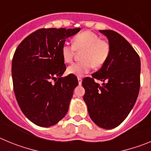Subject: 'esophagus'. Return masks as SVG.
<instances>
[{
    "mask_svg": "<svg viewBox=\"0 0 151 151\" xmlns=\"http://www.w3.org/2000/svg\"><path fill=\"white\" fill-rule=\"evenodd\" d=\"M78 85H82V78L81 77H78Z\"/></svg>",
    "mask_w": 151,
    "mask_h": 151,
    "instance_id": "34e87169",
    "label": "esophagus"
}]
</instances>
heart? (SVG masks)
Instances as JSON below:
<instances>
[{
	"instance_id": "b5f03b06",
	"label": "heart",
	"mask_w": 151,
	"mask_h": 151,
	"mask_svg": "<svg viewBox=\"0 0 151 151\" xmlns=\"http://www.w3.org/2000/svg\"><path fill=\"white\" fill-rule=\"evenodd\" d=\"M76 50L82 51V61L75 63L68 67L70 74L82 76L89 73L91 67L100 68L106 63L110 54V45L107 41L91 31H84L75 35L73 45L66 42L61 48V54L66 63H71Z\"/></svg>"
}]
</instances>
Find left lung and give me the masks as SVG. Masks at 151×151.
<instances>
[{"instance_id":"obj_1","label":"left lung","mask_w":151,"mask_h":151,"mask_svg":"<svg viewBox=\"0 0 151 151\" xmlns=\"http://www.w3.org/2000/svg\"><path fill=\"white\" fill-rule=\"evenodd\" d=\"M107 37L110 54L102 67L82 80L83 99L92 121L99 127L111 129L128 116L138 98L141 60L138 53L121 35L100 30ZM103 82L101 86L94 80Z\"/></svg>"}]
</instances>
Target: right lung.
<instances>
[{
	"instance_id": "add662e5",
	"label": "right lung",
	"mask_w": 151,
	"mask_h": 151,
	"mask_svg": "<svg viewBox=\"0 0 151 151\" xmlns=\"http://www.w3.org/2000/svg\"><path fill=\"white\" fill-rule=\"evenodd\" d=\"M76 29H40L17 47L12 60L13 90L23 114L31 122L49 127L61 120L69 110L75 75L62 77L66 67L61 48Z\"/></svg>"
}]
</instances>
